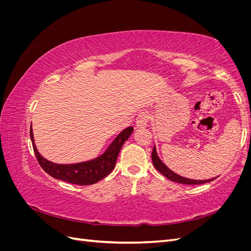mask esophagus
<instances>
[{
	"instance_id": "obj_1",
	"label": "esophagus",
	"mask_w": 251,
	"mask_h": 251,
	"mask_svg": "<svg viewBox=\"0 0 251 251\" xmlns=\"http://www.w3.org/2000/svg\"><path fill=\"white\" fill-rule=\"evenodd\" d=\"M150 120V115L148 112H141L138 114L137 118H136V126L137 127H144L148 126V123Z\"/></svg>"
}]
</instances>
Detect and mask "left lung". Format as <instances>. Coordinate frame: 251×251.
Returning <instances> with one entry per match:
<instances>
[{"label":"left lung","instance_id":"obj_1","mask_svg":"<svg viewBox=\"0 0 251 251\" xmlns=\"http://www.w3.org/2000/svg\"><path fill=\"white\" fill-rule=\"evenodd\" d=\"M151 160H153V164L156 168V170L161 173L164 177L168 178L171 181L174 182H177V183H181V184H187V185H196V184H204V183H207V182H210L214 179H209V180H192V179H187L184 177H181L179 175L175 174L173 171H171L168 166H166L160 159L158 158L157 153H156V149L154 147L153 151H151Z\"/></svg>","mask_w":251,"mask_h":251}]
</instances>
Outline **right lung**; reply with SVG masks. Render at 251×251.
<instances>
[{"instance_id":"right-lung-1","label":"right lung","mask_w":251,"mask_h":251,"mask_svg":"<svg viewBox=\"0 0 251 251\" xmlns=\"http://www.w3.org/2000/svg\"><path fill=\"white\" fill-rule=\"evenodd\" d=\"M133 131L134 128L132 126L126 127L117 136L116 139L111 143V146L100 157L94 159V160L76 164H56L46 160L39 154L35 148L32 128H30V138L32 141L37 162L51 177L76 185H91L107 177L114 170L119 151Z\"/></svg>"}]
</instances>
